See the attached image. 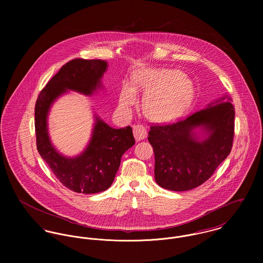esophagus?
<instances>
[{"instance_id": "obj_1", "label": "esophagus", "mask_w": 263, "mask_h": 263, "mask_svg": "<svg viewBox=\"0 0 263 263\" xmlns=\"http://www.w3.org/2000/svg\"><path fill=\"white\" fill-rule=\"evenodd\" d=\"M134 137L137 142L145 140L147 138V129L141 124L135 125L134 126Z\"/></svg>"}]
</instances>
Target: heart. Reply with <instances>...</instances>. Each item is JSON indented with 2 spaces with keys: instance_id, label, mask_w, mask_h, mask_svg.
<instances>
[{
  "instance_id": "1",
  "label": "heart",
  "mask_w": 263,
  "mask_h": 263,
  "mask_svg": "<svg viewBox=\"0 0 263 263\" xmlns=\"http://www.w3.org/2000/svg\"><path fill=\"white\" fill-rule=\"evenodd\" d=\"M133 87L124 85L119 94V107L129 111L137 103L136 91L146 92L143 111L155 121H169L182 115L194 98L193 82L177 70L146 68L132 76Z\"/></svg>"
}]
</instances>
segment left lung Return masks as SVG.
<instances>
[{
    "label": "left lung",
    "mask_w": 263,
    "mask_h": 263,
    "mask_svg": "<svg viewBox=\"0 0 263 263\" xmlns=\"http://www.w3.org/2000/svg\"><path fill=\"white\" fill-rule=\"evenodd\" d=\"M230 100L225 95L183 120L151 126L159 186L190 190L214 174L232 149L235 110Z\"/></svg>",
    "instance_id": "1"
}]
</instances>
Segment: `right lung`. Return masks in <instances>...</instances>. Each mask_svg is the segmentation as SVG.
Returning a JSON list of instances; mask_svg holds the SVG:
<instances>
[{
  "instance_id": "right-lung-1",
  "label": "right lung",
  "mask_w": 263,
  "mask_h": 263,
  "mask_svg": "<svg viewBox=\"0 0 263 263\" xmlns=\"http://www.w3.org/2000/svg\"><path fill=\"white\" fill-rule=\"evenodd\" d=\"M108 64L102 60L75 59L53 76L35 104L36 145L41 158L57 178L71 190L91 194L111 186L122 155L135 145L130 126L113 128L94 114L89 143L79 155L68 157L52 145L48 133V113L52 104L69 91L92 96L103 89L102 78Z\"/></svg>"
}]
</instances>
